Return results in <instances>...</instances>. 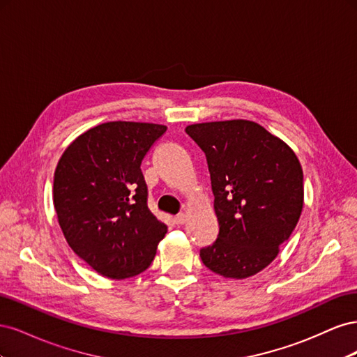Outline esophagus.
Masks as SVG:
<instances>
[{
	"label": "esophagus",
	"instance_id": "1",
	"mask_svg": "<svg viewBox=\"0 0 357 357\" xmlns=\"http://www.w3.org/2000/svg\"><path fill=\"white\" fill-rule=\"evenodd\" d=\"M186 220H188V215H186L185 213H180V214H177L176 218H174V222H176V225H178V226L185 225Z\"/></svg>",
	"mask_w": 357,
	"mask_h": 357
}]
</instances>
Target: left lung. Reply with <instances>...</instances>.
<instances>
[{
  "label": "left lung",
  "instance_id": "left-lung-1",
  "mask_svg": "<svg viewBox=\"0 0 357 357\" xmlns=\"http://www.w3.org/2000/svg\"><path fill=\"white\" fill-rule=\"evenodd\" d=\"M188 135L207 158L218 238L199 256L210 271L245 278L262 271L294 232L304 174L286 143L250 121L197 123Z\"/></svg>",
  "mask_w": 357,
  "mask_h": 357
}]
</instances>
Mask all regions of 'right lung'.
I'll use <instances>...</instances> for the list:
<instances>
[{"label": "right lung", "mask_w": 357, "mask_h": 357, "mask_svg": "<svg viewBox=\"0 0 357 357\" xmlns=\"http://www.w3.org/2000/svg\"><path fill=\"white\" fill-rule=\"evenodd\" d=\"M167 126L107 122L67 147L53 180V204L73 252L104 277H134L152 264L167 234L147 207L142 162Z\"/></svg>", "instance_id": "obj_1"}]
</instances>
